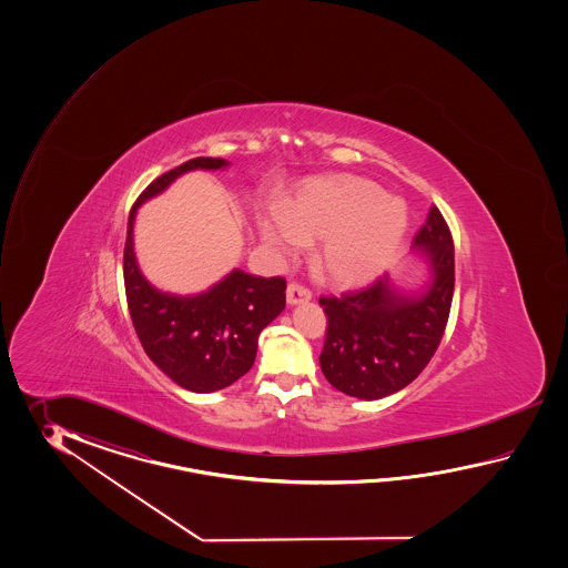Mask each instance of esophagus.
<instances>
[{
  "instance_id": "obj_1",
  "label": "esophagus",
  "mask_w": 568,
  "mask_h": 568,
  "mask_svg": "<svg viewBox=\"0 0 568 568\" xmlns=\"http://www.w3.org/2000/svg\"><path fill=\"white\" fill-rule=\"evenodd\" d=\"M311 298H313L311 290L304 288L298 282H290L288 288H286V302H288L290 306L301 304V302H308Z\"/></svg>"
}]
</instances>
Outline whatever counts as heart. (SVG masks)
<instances>
[{
	"mask_svg": "<svg viewBox=\"0 0 568 568\" xmlns=\"http://www.w3.org/2000/svg\"><path fill=\"white\" fill-rule=\"evenodd\" d=\"M406 225L399 201L379 184L349 174L306 182L282 215L270 211L257 217L262 242L282 254L321 240L316 267L341 288L377 278L398 252Z\"/></svg>",
	"mask_w": 568,
	"mask_h": 568,
	"instance_id": "1",
	"label": "heart"
}]
</instances>
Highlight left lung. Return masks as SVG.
I'll return each instance as SVG.
<instances>
[{
  "mask_svg": "<svg viewBox=\"0 0 568 568\" xmlns=\"http://www.w3.org/2000/svg\"><path fill=\"white\" fill-rule=\"evenodd\" d=\"M414 247L430 266L423 292L404 294L384 276L367 288L318 301L328 321L321 369L347 396L396 394L420 375L440 345L455 290V245L435 205Z\"/></svg>",
  "mask_w": 568,
  "mask_h": 568,
  "instance_id": "left-lung-1",
  "label": "left lung"
}]
</instances>
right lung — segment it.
<instances>
[{
	"instance_id": "1",
	"label": "right lung",
	"mask_w": 568,
	"mask_h": 568,
	"mask_svg": "<svg viewBox=\"0 0 568 568\" xmlns=\"http://www.w3.org/2000/svg\"><path fill=\"white\" fill-rule=\"evenodd\" d=\"M225 166L230 162L223 158H193L150 182L130 211L123 247L125 298L145 355L174 384L196 394L231 386L252 369L260 333L286 306V280L233 270L194 296L162 292L144 278L135 262L133 219L138 206L166 191L184 172Z\"/></svg>"
}]
</instances>
